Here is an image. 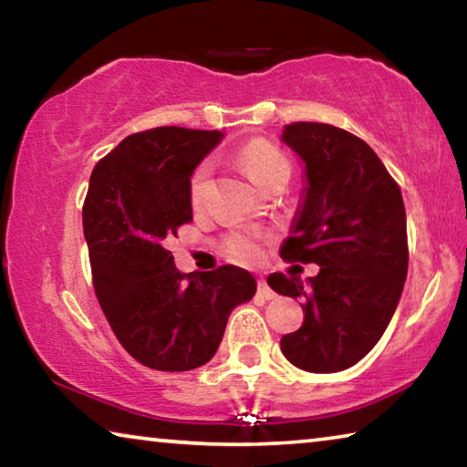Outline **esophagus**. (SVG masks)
<instances>
[{"label":"esophagus","mask_w":467,"mask_h":467,"mask_svg":"<svg viewBox=\"0 0 467 467\" xmlns=\"http://www.w3.org/2000/svg\"><path fill=\"white\" fill-rule=\"evenodd\" d=\"M257 295L265 298V300H272L275 296V292L270 286H267V282L264 278H259L257 280Z\"/></svg>","instance_id":"obj_1"}]
</instances>
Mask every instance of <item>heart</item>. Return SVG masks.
<instances>
[{
	"label": "heart",
	"mask_w": 467,
	"mask_h": 467,
	"mask_svg": "<svg viewBox=\"0 0 467 467\" xmlns=\"http://www.w3.org/2000/svg\"><path fill=\"white\" fill-rule=\"evenodd\" d=\"M241 167L244 172L251 177V181L262 189L272 183L275 177L288 172L290 175V162L288 158L284 156L278 148H275L272 141L267 140H251L244 144L239 154ZM212 167L210 162H202L200 167L193 171L192 181H189V200H192L193 205H200L203 195H205V187H208V179H210ZM228 253L239 262H255L259 257V244L251 239V236L244 234H234L228 239Z\"/></svg>",
	"instance_id": "b5f03b06"
}]
</instances>
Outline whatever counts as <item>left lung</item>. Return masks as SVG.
Returning a JSON list of instances; mask_svg holds the SVG:
<instances>
[{
    "label": "left lung",
    "mask_w": 467,
    "mask_h": 467,
    "mask_svg": "<svg viewBox=\"0 0 467 467\" xmlns=\"http://www.w3.org/2000/svg\"><path fill=\"white\" fill-rule=\"evenodd\" d=\"M305 164V187L280 255L317 264L303 282L272 274L267 284L300 300L305 321L280 339L292 365L309 373L350 368L389 326L408 274L401 192L367 141L327 123L284 125Z\"/></svg>",
    "instance_id": "obj_1"
}]
</instances>
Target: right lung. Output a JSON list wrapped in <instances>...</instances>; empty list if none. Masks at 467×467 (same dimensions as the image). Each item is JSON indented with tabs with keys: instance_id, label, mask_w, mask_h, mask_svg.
Segmentation results:
<instances>
[{
	"instance_id": "obj_1",
	"label": "right lung",
	"mask_w": 467,
	"mask_h": 467,
	"mask_svg": "<svg viewBox=\"0 0 467 467\" xmlns=\"http://www.w3.org/2000/svg\"><path fill=\"white\" fill-rule=\"evenodd\" d=\"M223 131L154 128L133 133L90 175L82 223L94 292L133 358L192 370L214 357L234 306L257 282L236 265L181 274L167 241L193 220L189 181Z\"/></svg>"
}]
</instances>
